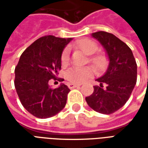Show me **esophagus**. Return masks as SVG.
<instances>
[{
	"instance_id": "34e87169",
	"label": "esophagus",
	"mask_w": 148,
	"mask_h": 148,
	"mask_svg": "<svg viewBox=\"0 0 148 148\" xmlns=\"http://www.w3.org/2000/svg\"><path fill=\"white\" fill-rule=\"evenodd\" d=\"M80 86V85H77V84H73V83H69L68 84V87L70 89H74V88H77V87Z\"/></svg>"
}]
</instances>
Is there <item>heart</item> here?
I'll return each instance as SVG.
<instances>
[{
	"mask_svg": "<svg viewBox=\"0 0 148 148\" xmlns=\"http://www.w3.org/2000/svg\"><path fill=\"white\" fill-rule=\"evenodd\" d=\"M73 47L82 50L88 55L94 54L98 51V44L95 41L90 39H82L74 42ZM70 60L69 49H65L61 56V62L62 65H66ZM90 61L97 67H102L105 64V57L101 54L91 56ZM93 69L91 67L87 68H71L66 72V78L69 82L74 84H80L87 81L93 75Z\"/></svg>",
	"mask_w": 148,
	"mask_h": 148,
	"instance_id": "b5f03b06",
	"label": "heart"
}]
</instances>
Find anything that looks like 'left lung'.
I'll use <instances>...</instances> for the list:
<instances>
[{"mask_svg":"<svg viewBox=\"0 0 148 148\" xmlns=\"http://www.w3.org/2000/svg\"><path fill=\"white\" fill-rule=\"evenodd\" d=\"M92 36L99 41L109 56L106 73L97 79L100 86H94L93 93L86 97L88 106L102 114H112L129 99L137 78V65L128 46L106 32H97ZM106 88H103V85Z\"/></svg>","mask_w":148,"mask_h":148,"instance_id":"8db88e82","label":"left lung"}]
</instances>
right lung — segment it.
<instances>
[{"mask_svg":"<svg viewBox=\"0 0 148 148\" xmlns=\"http://www.w3.org/2000/svg\"><path fill=\"white\" fill-rule=\"evenodd\" d=\"M72 39L45 36L36 39L21 55L15 68L14 85L22 106L31 114L40 119L55 116L66 104L71 91L62 83L52 89L51 79L57 78L61 70L63 49Z\"/></svg>","mask_w":148,"mask_h":148,"instance_id":"right-lung-1","label":"right lung"}]
</instances>
